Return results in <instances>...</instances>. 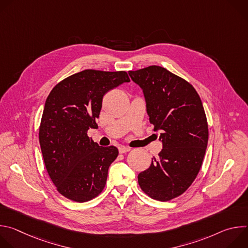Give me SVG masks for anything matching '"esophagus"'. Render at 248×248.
Instances as JSON below:
<instances>
[{
  "instance_id": "34e87169",
  "label": "esophagus",
  "mask_w": 248,
  "mask_h": 248,
  "mask_svg": "<svg viewBox=\"0 0 248 248\" xmlns=\"http://www.w3.org/2000/svg\"><path fill=\"white\" fill-rule=\"evenodd\" d=\"M131 150V148H129V147H126V146H120L119 147V151H120V153H126V152H128V151H130Z\"/></svg>"
}]
</instances>
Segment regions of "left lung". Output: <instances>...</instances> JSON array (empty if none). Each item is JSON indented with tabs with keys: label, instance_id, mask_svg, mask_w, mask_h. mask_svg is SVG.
I'll return each mask as SVG.
<instances>
[{
	"label": "left lung",
	"instance_id": "8db88e82",
	"mask_svg": "<svg viewBox=\"0 0 248 248\" xmlns=\"http://www.w3.org/2000/svg\"><path fill=\"white\" fill-rule=\"evenodd\" d=\"M128 75L143 91L154 131H162L163 149L138 174V184L151 198L169 201L191 186L202 166L208 143L203 105L190 83L165 67L150 65Z\"/></svg>",
	"mask_w": 248,
	"mask_h": 248
}]
</instances>
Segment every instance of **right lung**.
<instances>
[{
	"label": "right lung",
	"instance_id": "add662e5",
	"mask_svg": "<svg viewBox=\"0 0 248 248\" xmlns=\"http://www.w3.org/2000/svg\"><path fill=\"white\" fill-rule=\"evenodd\" d=\"M124 82H129L125 72L85 69L59 82L47 97L40 147L53 184L70 200L89 201L105 187L119 150L99 146L87 131L98 126L103 96Z\"/></svg>",
	"mask_w": 248,
	"mask_h": 248
}]
</instances>
